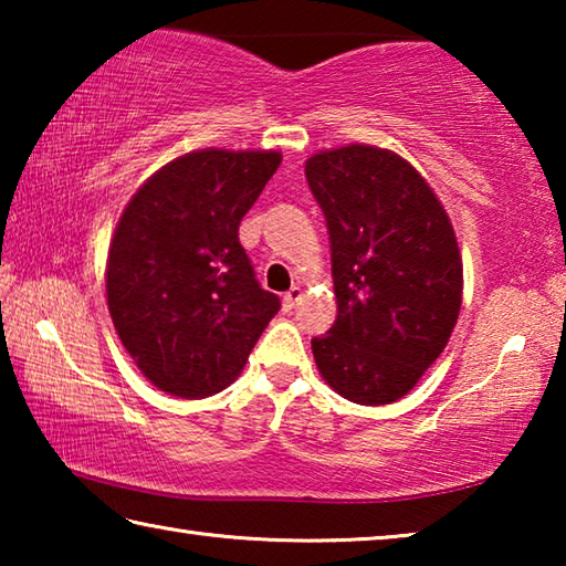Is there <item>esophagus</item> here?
<instances>
[{
  "label": "esophagus",
  "instance_id": "obj_1",
  "mask_svg": "<svg viewBox=\"0 0 566 566\" xmlns=\"http://www.w3.org/2000/svg\"><path fill=\"white\" fill-rule=\"evenodd\" d=\"M302 300V290H300V286H292V290L290 292H286L284 294V310L286 312H292L294 310V306H296V302H300Z\"/></svg>",
  "mask_w": 566,
  "mask_h": 566
}]
</instances>
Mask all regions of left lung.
Instances as JSON below:
<instances>
[{
	"mask_svg": "<svg viewBox=\"0 0 566 566\" xmlns=\"http://www.w3.org/2000/svg\"><path fill=\"white\" fill-rule=\"evenodd\" d=\"M332 249L337 319L312 339L327 385L357 405L405 397L447 347L462 260L444 207L395 151L352 145L306 161Z\"/></svg>",
	"mask_w": 566,
	"mask_h": 566,
	"instance_id": "8db88e82",
	"label": "left lung"
}]
</instances>
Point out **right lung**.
Instances as JSON below:
<instances>
[{"mask_svg": "<svg viewBox=\"0 0 566 566\" xmlns=\"http://www.w3.org/2000/svg\"><path fill=\"white\" fill-rule=\"evenodd\" d=\"M280 161V151H191L124 209L107 262L109 314L161 391L202 399L232 385L280 312L239 244V222Z\"/></svg>", "mask_w": 566, "mask_h": 566, "instance_id": "1", "label": "right lung"}]
</instances>
